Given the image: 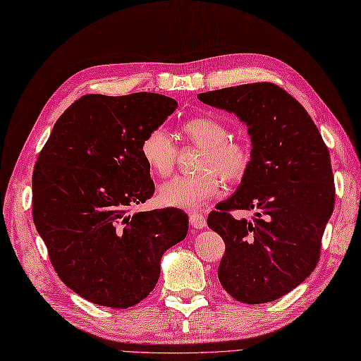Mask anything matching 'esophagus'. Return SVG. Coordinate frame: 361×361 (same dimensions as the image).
<instances>
[{"label": "esophagus", "instance_id": "esophagus-1", "mask_svg": "<svg viewBox=\"0 0 361 361\" xmlns=\"http://www.w3.org/2000/svg\"><path fill=\"white\" fill-rule=\"evenodd\" d=\"M190 224H192V226L196 229H202L204 226H206V216L200 212L190 214Z\"/></svg>", "mask_w": 361, "mask_h": 361}]
</instances>
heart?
Returning <instances> with one entry per match:
<instances>
[{
    "label": "heart",
    "mask_w": 361,
    "mask_h": 361,
    "mask_svg": "<svg viewBox=\"0 0 361 361\" xmlns=\"http://www.w3.org/2000/svg\"><path fill=\"white\" fill-rule=\"evenodd\" d=\"M182 133L188 142L201 149L196 165L200 173L174 176L163 182L157 190V200L165 207L195 210L216 198L224 180L234 183L243 179L251 163V151L247 142L229 138L228 127L210 116L187 119ZM140 154L147 168L160 178L171 173L178 160V147L163 127H155L142 137Z\"/></svg>",
    "instance_id": "heart-1"
}]
</instances>
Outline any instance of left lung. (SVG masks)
Masks as SVG:
<instances>
[{
	"label": "left lung",
	"mask_w": 361,
	"mask_h": 361,
	"mask_svg": "<svg viewBox=\"0 0 361 361\" xmlns=\"http://www.w3.org/2000/svg\"><path fill=\"white\" fill-rule=\"evenodd\" d=\"M247 124L251 163L235 193L209 214L226 245L219 280L231 297L259 305L286 295L314 270L335 206L329 149L307 110L280 86L248 83L198 94ZM231 209H255L235 221Z\"/></svg>",
	"instance_id": "obj_1"
}]
</instances>
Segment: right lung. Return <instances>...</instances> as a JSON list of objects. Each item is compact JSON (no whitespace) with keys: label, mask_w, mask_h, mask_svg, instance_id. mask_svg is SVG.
Masks as SVG:
<instances>
[{"label":"right lung","mask_w":361,"mask_h":361,"mask_svg":"<svg viewBox=\"0 0 361 361\" xmlns=\"http://www.w3.org/2000/svg\"><path fill=\"white\" fill-rule=\"evenodd\" d=\"M178 108L154 92L87 94L61 114L32 173V220L67 288L124 310L155 288L188 216L166 207L130 214L154 193L140 154L145 135Z\"/></svg>","instance_id":"add662e5"}]
</instances>
